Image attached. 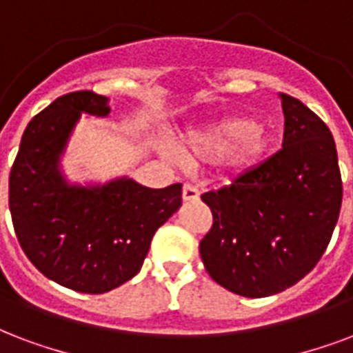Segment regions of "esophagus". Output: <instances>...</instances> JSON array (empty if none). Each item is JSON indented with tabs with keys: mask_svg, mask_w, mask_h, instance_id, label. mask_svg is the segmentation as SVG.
Wrapping results in <instances>:
<instances>
[{
	"mask_svg": "<svg viewBox=\"0 0 353 353\" xmlns=\"http://www.w3.org/2000/svg\"><path fill=\"white\" fill-rule=\"evenodd\" d=\"M182 199L184 201H197L199 190L193 184H184V188H182Z\"/></svg>",
	"mask_w": 353,
	"mask_h": 353,
	"instance_id": "34e87169",
	"label": "esophagus"
}]
</instances>
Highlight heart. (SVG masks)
I'll use <instances>...</instances> for the list:
<instances>
[{
    "mask_svg": "<svg viewBox=\"0 0 353 353\" xmlns=\"http://www.w3.org/2000/svg\"><path fill=\"white\" fill-rule=\"evenodd\" d=\"M272 136L262 123L243 117L225 119L203 134L190 137L184 154L190 161L210 158L227 152V163L234 171H243L262 160L270 147Z\"/></svg>",
    "mask_w": 353,
    "mask_h": 353,
    "instance_id": "obj_1",
    "label": "heart"
}]
</instances>
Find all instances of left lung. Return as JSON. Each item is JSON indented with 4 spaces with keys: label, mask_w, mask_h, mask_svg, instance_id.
I'll return each instance as SVG.
<instances>
[{
    "label": "left lung",
    "mask_w": 353,
    "mask_h": 353,
    "mask_svg": "<svg viewBox=\"0 0 353 353\" xmlns=\"http://www.w3.org/2000/svg\"><path fill=\"white\" fill-rule=\"evenodd\" d=\"M283 148L230 186L201 195L210 230L199 243L217 285L266 298L303 279L324 255L343 203L337 148L325 123L281 92Z\"/></svg>",
    "instance_id": "8db88e82"
}]
</instances>
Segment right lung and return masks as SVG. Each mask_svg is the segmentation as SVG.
Segmentation results:
<instances>
[{"label": "right lung", "mask_w": 353, "mask_h": 353, "mask_svg": "<svg viewBox=\"0 0 353 353\" xmlns=\"http://www.w3.org/2000/svg\"><path fill=\"white\" fill-rule=\"evenodd\" d=\"M81 113L105 117L108 98L68 92L31 119L10 169L9 208L41 274L76 292L104 294L141 270L154 232L182 205V184L150 190L126 176L68 184L59 158Z\"/></svg>", "instance_id": "1"}]
</instances>
